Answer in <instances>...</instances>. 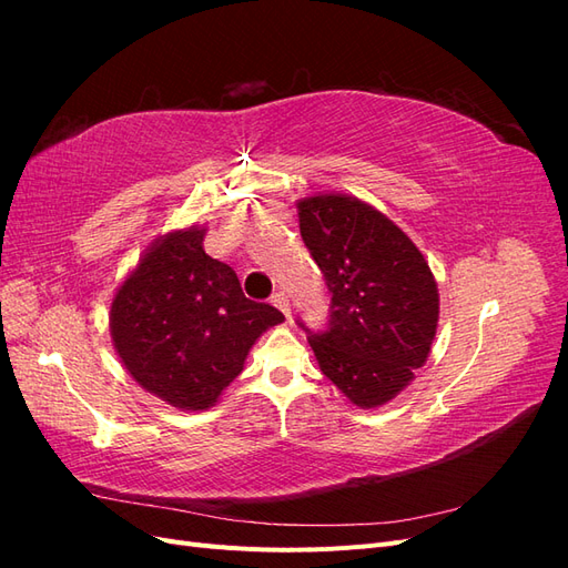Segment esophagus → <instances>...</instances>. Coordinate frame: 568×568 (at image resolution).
<instances>
[{
    "label": "esophagus",
    "instance_id": "esophagus-1",
    "mask_svg": "<svg viewBox=\"0 0 568 568\" xmlns=\"http://www.w3.org/2000/svg\"><path fill=\"white\" fill-rule=\"evenodd\" d=\"M272 305L280 307V311L286 315V320L291 317V303H288V298L282 294V291H280V294L272 296Z\"/></svg>",
    "mask_w": 568,
    "mask_h": 568
}]
</instances>
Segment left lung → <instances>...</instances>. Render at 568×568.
Masks as SVG:
<instances>
[{
    "mask_svg": "<svg viewBox=\"0 0 568 568\" xmlns=\"http://www.w3.org/2000/svg\"><path fill=\"white\" fill-rule=\"evenodd\" d=\"M301 236L329 288L324 332L305 329L322 374L357 407L395 398L436 336L438 286L409 236L372 205L324 194L298 203Z\"/></svg>",
    "mask_w": 568,
    "mask_h": 568,
    "instance_id": "1",
    "label": "left lung"
}]
</instances>
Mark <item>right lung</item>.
Returning <instances> with one entry per match:
<instances>
[{"label":"right lung","mask_w":568,"mask_h":568,"mask_svg":"<svg viewBox=\"0 0 568 568\" xmlns=\"http://www.w3.org/2000/svg\"><path fill=\"white\" fill-rule=\"evenodd\" d=\"M201 227L149 248L111 305L113 346L132 379L180 409H205L284 315L244 296L236 272L203 251Z\"/></svg>","instance_id":"add662e5"}]
</instances>
